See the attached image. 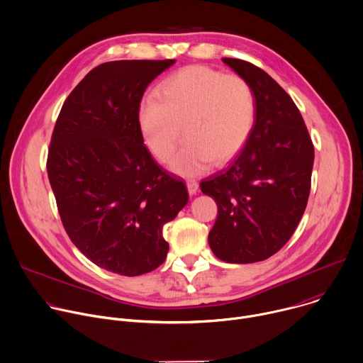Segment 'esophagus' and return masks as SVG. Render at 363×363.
I'll list each match as a JSON object with an SVG mask.
<instances>
[{"mask_svg":"<svg viewBox=\"0 0 363 363\" xmlns=\"http://www.w3.org/2000/svg\"><path fill=\"white\" fill-rule=\"evenodd\" d=\"M186 188H188L189 195H195L198 191V182L194 179H189V181H186Z\"/></svg>","mask_w":363,"mask_h":363,"instance_id":"obj_1","label":"esophagus"}]
</instances>
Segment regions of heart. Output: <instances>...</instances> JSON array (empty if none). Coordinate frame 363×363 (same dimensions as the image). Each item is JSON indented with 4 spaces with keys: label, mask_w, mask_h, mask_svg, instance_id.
Masks as SVG:
<instances>
[{
    "label": "heart",
    "mask_w": 363,
    "mask_h": 363,
    "mask_svg": "<svg viewBox=\"0 0 363 363\" xmlns=\"http://www.w3.org/2000/svg\"><path fill=\"white\" fill-rule=\"evenodd\" d=\"M257 123V96L240 75L194 65L168 77L158 95L145 96L138 125L147 148L167 162L182 135L186 141L169 167L184 177L203 174L215 161L232 160L248 143Z\"/></svg>",
    "instance_id": "b5f03b06"
}]
</instances>
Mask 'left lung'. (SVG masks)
<instances>
[{
	"label": "left lung",
	"mask_w": 363,
	"mask_h": 363,
	"mask_svg": "<svg viewBox=\"0 0 363 363\" xmlns=\"http://www.w3.org/2000/svg\"><path fill=\"white\" fill-rule=\"evenodd\" d=\"M222 61L254 88L257 123L230 164L199 186L218 205L208 236L213 255L252 264L277 254L295 232L308 203L315 152L298 106L271 75L242 60Z\"/></svg>",
	"instance_id": "obj_1"
}]
</instances>
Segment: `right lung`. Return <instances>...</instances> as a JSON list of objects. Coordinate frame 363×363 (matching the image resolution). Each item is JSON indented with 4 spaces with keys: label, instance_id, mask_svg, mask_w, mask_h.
I'll list each match as a JSON object with an SVG mask.
<instances>
[{
    "label": "right lung",
    "instance_id": "right-lung-1",
    "mask_svg": "<svg viewBox=\"0 0 363 363\" xmlns=\"http://www.w3.org/2000/svg\"><path fill=\"white\" fill-rule=\"evenodd\" d=\"M175 61H111L65 99L47 171L62 225L95 265L125 277L157 269L169 245L162 228L188 202L182 181L144 145L138 108L147 86Z\"/></svg>",
    "mask_w": 363,
    "mask_h": 363
}]
</instances>
